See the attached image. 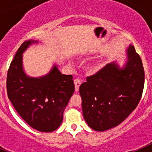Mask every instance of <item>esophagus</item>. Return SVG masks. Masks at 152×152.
<instances>
[{
  "mask_svg": "<svg viewBox=\"0 0 152 152\" xmlns=\"http://www.w3.org/2000/svg\"><path fill=\"white\" fill-rule=\"evenodd\" d=\"M74 83H75V91H79V87H80V84H81L80 80H79V79L76 78V79H75V80H74Z\"/></svg>",
  "mask_w": 152,
  "mask_h": 152,
  "instance_id": "34e87169",
  "label": "esophagus"
}]
</instances>
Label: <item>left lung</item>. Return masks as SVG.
I'll list each match as a JSON object with an SVG mask.
<instances>
[{"label": "left lung", "mask_w": 152, "mask_h": 152, "mask_svg": "<svg viewBox=\"0 0 152 152\" xmlns=\"http://www.w3.org/2000/svg\"><path fill=\"white\" fill-rule=\"evenodd\" d=\"M127 62L120 68L107 64L80 86L82 112L88 126L103 132L118 126L136 108L144 88L145 72L142 59L130 45Z\"/></svg>", "instance_id": "1"}]
</instances>
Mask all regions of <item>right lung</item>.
<instances>
[{
  "label": "right lung",
  "mask_w": 152,
  "mask_h": 152,
  "mask_svg": "<svg viewBox=\"0 0 152 152\" xmlns=\"http://www.w3.org/2000/svg\"><path fill=\"white\" fill-rule=\"evenodd\" d=\"M34 40L25 41L10 63L7 76L9 100L19 115L32 128L43 132L57 129L75 91L72 75H62L54 65L48 75L28 77L23 68V53Z\"/></svg>",
  "instance_id": "obj_1"
}]
</instances>
